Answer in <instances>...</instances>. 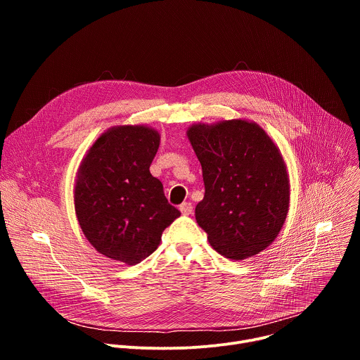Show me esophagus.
<instances>
[{
  "mask_svg": "<svg viewBox=\"0 0 360 360\" xmlns=\"http://www.w3.org/2000/svg\"><path fill=\"white\" fill-rule=\"evenodd\" d=\"M179 211L182 215H191L192 214V205L191 202H184L181 207H179Z\"/></svg>",
  "mask_w": 360,
  "mask_h": 360,
  "instance_id": "1",
  "label": "esophagus"
}]
</instances>
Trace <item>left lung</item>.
Returning <instances> with one entry per match:
<instances>
[{"label": "left lung", "instance_id": "obj_1", "mask_svg": "<svg viewBox=\"0 0 360 360\" xmlns=\"http://www.w3.org/2000/svg\"><path fill=\"white\" fill-rule=\"evenodd\" d=\"M186 136L205 184L195 218L211 246L232 261L266 249L289 211V174L279 146L261 125L242 118L198 122Z\"/></svg>", "mask_w": 360, "mask_h": 360}]
</instances>
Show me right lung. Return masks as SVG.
Listing matches in <instances>:
<instances>
[{
	"label": "right lung",
	"mask_w": 360,
	"mask_h": 360,
	"mask_svg": "<svg viewBox=\"0 0 360 360\" xmlns=\"http://www.w3.org/2000/svg\"><path fill=\"white\" fill-rule=\"evenodd\" d=\"M160 142V132L143 124L111 127L88 148L75 176V214L86 240L129 266L148 258L181 217L149 172Z\"/></svg>",
	"instance_id": "right-lung-1"
}]
</instances>
